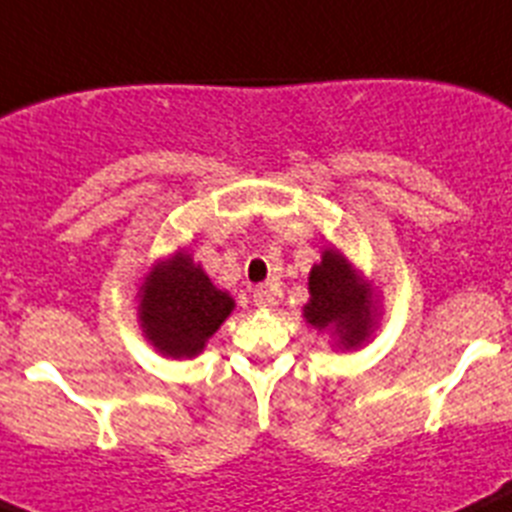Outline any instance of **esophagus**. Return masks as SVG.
I'll return each instance as SVG.
<instances>
[{"instance_id": "1", "label": "esophagus", "mask_w": 512, "mask_h": 512, "mask_svg": "<svg viewBox=\"0 0 512 512\" xmlns=\"http://www.w3.org/2000/svg\"><path fill=\"white\" fill-rule=\"evenodd\" d=\"M252 301H255V306H262V308L278 306L280 293L273 288V285H257V288L252 290Z\"/></svg>"}]
</instances>
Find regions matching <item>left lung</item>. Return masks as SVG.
Masks as SVG:
<instances>
[{
	"label": "left lung",
	"instance_id": "left-lung-1",
	"mask_svg": "<svg viewBox=\"0 0 512 512\" xmlns=\"http://www.w3.org/2000/svg\"><path fill=\"white\" fill-rule=\"evenodd\" d=\"M308 290L311 301L303 308L308 324L316 329L336 326L344 347H357L367 336L372 313L365 288L359 285L349 262L339 252L326 250L319 265H313Z\"/></svg>",
	"mask_w": 512,
	"mask_h": 512
}]
</instances>
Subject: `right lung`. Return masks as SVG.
<instances>
[{"instance_id":"1","label":"right lung","mask_w":512,"mask_h":512,"mask_svg":"<svg viewBox=\"0 0 512 512\" xmlns=\"http://www.w3.org/2000/svg\"><path fill=\"white\" fill-rule=\"evenodd\" d=\"M142 326L150 342L170 357H193L232 313L234 301L211 285L191 255H176L142 285Z\"/></svg>"}]
</instances>
